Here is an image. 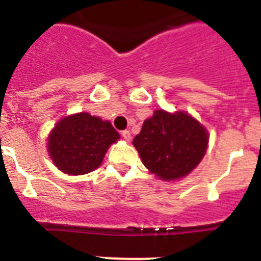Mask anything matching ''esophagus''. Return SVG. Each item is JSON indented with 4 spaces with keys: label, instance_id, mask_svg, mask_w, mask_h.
<instances>
[{
    "label": "esophagus",
    "instance_id": "34e87169",
    "mask_svg": "<svg viewBox=\"0 0 261 261\" xmlns=\"http://www.w3.org/2000/svg\"><path fill=\"white\" fill-rule=\"evenodd\" d=\"M121 136H123L125 141H130V140H132V133L129 132V130H123V132H121Z\"/></svg>",
    "mask_w": 261,
    "mask_h": 261
}]
</instances>
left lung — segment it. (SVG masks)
Segmentation results:
<instances>
[{
    "mask_svg": "<svg viewBox=\"0 0 261 261\" xmlns=\"http://www.w3.org/2000/svg\"><path fill=\"white\" fill-rule=\"evenodd\" d=\"M208 130L184 111L155 110L133 140L145 167L166 181L191 174L204 158Z\"/></svg>",
    "mask_w": 261,
    "mask_h": 261,
    "instance_id": "obj_1",
    "label": "left lung"
}]
</instances>
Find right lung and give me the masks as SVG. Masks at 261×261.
Returning <instances> with one entry per match:
<instances>
[{"label":"right lung","instance_id":"1","mask_svg":"<svg viewBox=\"0 0 261 261\" xmlns=\"http://www.w3.org/2000/svg\"><path fill=\"white\" fill-rule=\"evenodd\" d=\"M120 135L108 120L78 112L62 117L50 130L47 150L53 165L68 175H85L102 165Z\"/></svg>","mask_w":261,"mask_h":261}]
</instances>
